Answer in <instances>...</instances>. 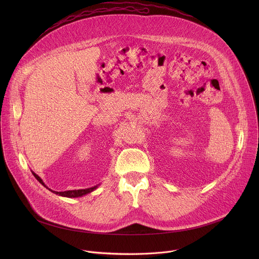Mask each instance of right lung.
<instances>
[{"mask_svg":"<svg viewBox=\"0 0 259 259\" xmlns=\"http://www.w3.org/2000/svg\"><path fill=\"white\" fill-rule=\"evenodd\" d=\"M31 172H32V171H31ZM32 174H33V176L36 178V180H38L40 183H42L46 189H48V188L46 187V184L43 182V180H42L38 175H36L34 172H32ZM97 187H98V184H97V186L93 187V188H89V189H85V190H77V191L75 190V191H65V192H55V191H52V190H50V189H48V190L51 191L52 193L56 194V195L61 196V197H66V198H78V197H82V196H85V195H87V194L93 192L94 190L97 189Z\"/></svg>","mask_w":259,"mask_h":259,"instance_id":"add662e5","label":"right lung"}]
</instances>
